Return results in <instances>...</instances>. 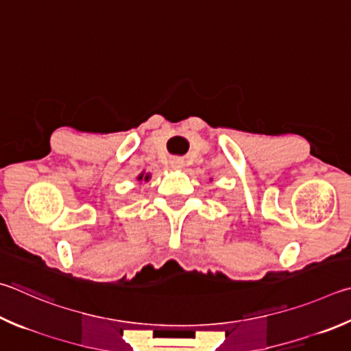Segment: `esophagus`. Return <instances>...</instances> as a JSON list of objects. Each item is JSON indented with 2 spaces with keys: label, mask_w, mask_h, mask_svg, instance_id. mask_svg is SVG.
I'll return each instance as SVG.
<instances>
[{
  "label": "esophagus",
  "mask_w": 351,
  "mask_h": 351,
  "mask_svg": "<svg viewBox=\"0 0 351 351\" xmlns=\"http://www.w3.org/2000/svg\"><path fill=\"white\" fill-rule=\"evenodd\" d=\"M170 165L173 169H176V170H180V169H182V165H184V161L181 158H173V159H170Z\"/></svg>",
  "instance_id": "34e87169"
}]
</instances>
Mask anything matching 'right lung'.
Instances as JSON below:
<instances>
[{
    "label": "right lung",
    "mask_w": 351,
    "mask_h": 351,
    "mask_svg": "<svg viewBox=\"0 0 351 351\" xmlns=\"http://www.w3.org/2000/svg\"><path fill=\"white\" fill-rule=\"evenodd\" d=\"M149 180H150V175H149V173H147V175H144V171H143L141 175L138 176V181H149Z\"/></svg>",
    "instance_id": "1"
}]
</instances>
